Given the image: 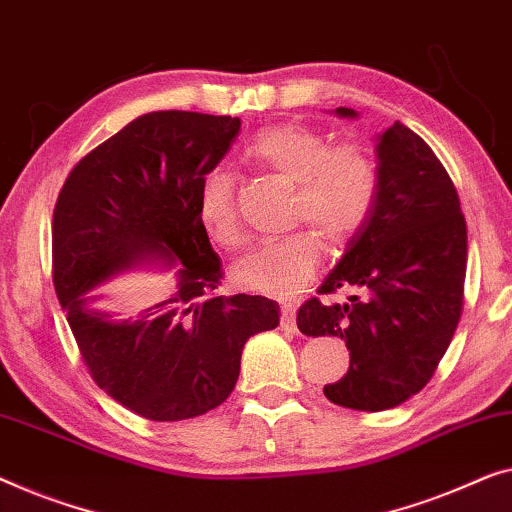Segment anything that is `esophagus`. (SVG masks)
I'll return each instance as SVG.
<instances>
[{"instance_id": "34e87169", "label": "esophagus", "mask_w": 512, "mask_h": 512, "mask_svg": "<svg viewBox=\"0 0 512 512\" xmlns=\"http://www.w3.org/2000/svg\"><path fill=\"white\" fill-rule=\"evenodd\" d=\"M281 330L291 332V335L298 332V325H295V307L291 302H281Z\"/></svg>"}]
</instances>
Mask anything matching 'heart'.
<instances>
[{"label": "heart", "mask_w": 512, "mask_h": 512, "mask_svg": "<svg viewBox=\"0 0 512 512\" xmlns=\"http://www.w3.org/2000/svg\"><path fill=\"white\" fill-rule=\"evenodd\" d=\"M251 164L295 182L291 221H307L335 247H342L365 226L379 194V168L360 145H337L302 124H281L258 133L244 147ZM196 214L205 233L235 247L240 221L235 210V180L224 170L205 175L198 189ZM321 240L314 231H298L279 240L258 242L233 263L235 284L254 293H298L321 265Z\"/></svg>", "instance_id": "heart-1"}]
</instances>
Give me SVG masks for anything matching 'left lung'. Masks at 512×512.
Instances as JSON below:
<instances>
[{
    "label": "left lung",
    "mask_w": 512,
    "mask_h": 512,
    "mask_svg": "<svg viewBox=\"0 0 512 512\" xmlns=\"http://www.w3.org/2000/svg\"><path fill=\"white\" fill-rule=\"evenodd\" d=\"M337 117L355 120L353 108ZM379 194L318 293L353 288L344 305L311 298L298 311L307 337H339L351 351L332 404L395 409L432 379L462 314L466 221L446 168L425 140L395 122L376 136Z\"/></svg>",
    "instance_id": "8db88e82"
}]
</instances>
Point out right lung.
Segmentation results:
<instances>
[{"label": "right lung", "instance_id": "right-lung-1", "mask_svg": "<svg viewBox=\"0 0 512 512\" xmlns=\"http://www.w3.org/2000/svg\"><path fill=\"white\" fill-rule=\"evenodd\" d=\"M240 133V117L157 110L78 161L53 214V281L85 365L138 416L175 422L226 402L249 337L279 325L263 295H219L221 258L196 214L198 189ZM152 264L176 286L138 319L89 291Z\"/></svg>", "mask_w": 512, "mask_h": 512}]
</instances>
